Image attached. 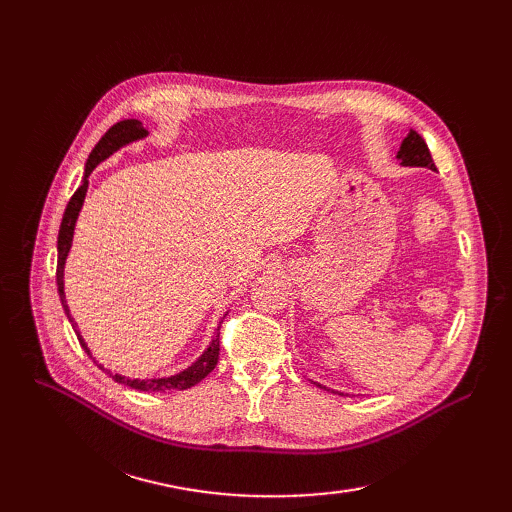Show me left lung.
Wrapping results in <instances>:
<instances>
[{
	"instance_id": "left-lung-1",
	"label": "left lung",
	"mask_w": 512,
	"mask_h": 512,
	"mask_svg": "<svg viewBox=\"0 0 512 512\" xmlns=\"http://www.w3.org/2000/svg\"><path fill=\"white\" fill-rule=\"evenodd\" d=\"M397 160L401 162V166H425V168L436 170V164H433V160H431L427 143L423 141V136L414 130H410L408 136L404 138V143H401V147L397 151ZM318 386H322V384H318ZM322 389H327V386H322Z\"/></svg>"
}]
</instances>
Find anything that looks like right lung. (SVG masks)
I'll list each match as a JSON object with an SVG mask.
<instances>
[{"instance_id": "obj_1", "label": "right lung", "mask_w": 512, "mask_h": 512, "mask_svg": "<svg viewBox=\"0 0 512 512\" xmlns=\"http://www.w3.org/2000/svg\"><path fill=\"white\" fill-rule=\"evenodd\" d=\"M149 132L143 128V123L138 119H123L117 121L113 128H108L106 134L100 138L98 145L91 149L87 164H85V175H83V183L81 188L76 190L70 198V203L66 207L64 213V220H61L59 226V237H57V290H59V299L61 305H64L68 320L72 322V327H76L74 320L70 318V309H68V301H66V292H64V267H66V258L70 254V247H72V237H74V226H76V218H79L81 207L85 203V194H87V185H89V175L94 173V168L104 162L108 156H113V153L121 147H126L134 141H141ZM76 331V329H74ZM220 331V329H218ZM76 337H79L81 346L85 348V352L91 356L85 339L81 337V333L76 331ZM220 359V333L211 339L209 348L198 356V359L188 367L179 371L175 376H168V378H151V380H138V378H126V376H119V374H111V369H104L100 365V369H104L108 376H111L115 382H121L126 386H132L136 391H147V393H168V391H183V389H192L194 384H198L205 376H209L213 367L218 365Z\"/></svg>"}]
</instances>
